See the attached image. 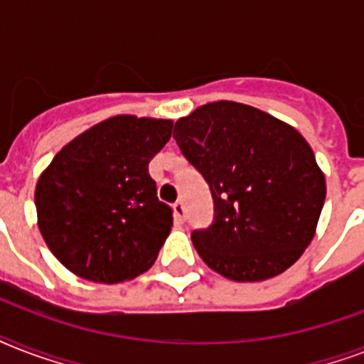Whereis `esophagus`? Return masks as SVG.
Listing matches in <instances>:
<instances>
[{"label": "esophagus", "instance_id": "1", "mask_svg": "<svg viewBox=\"0 0 364 364\" xmlns=\"http://www.w3.org/2000/svg\"><path fill=\"white\" fill-rule=\"evenodd\" d=\"M173 215L179 223H185V204H183L181 200L173 204Z\"/></svg>", "mask_w": 364, "mask_h": 364}]
</instances>
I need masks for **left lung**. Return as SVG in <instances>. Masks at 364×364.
Returning <instances> with one entry per match:
<instances>
[{
	"mask_svg": "<svg viewBox=\"0 0 364 364\" xmlns=\"http://www.w3.org/2000/svg\"><path fill=\"white\" fill-rule=\"evenodd\" d=\"M173 137L215 204L213 225L193 232L205 264L232 282H264L293 266L316 236L327 194L302 134L221 100L181 117Z\"/></svg>",
	"mask_w": 364,
	"mask_h": 364,
	"instance_id": "obj_1",
	"label": "left lung"
}]
</instances>
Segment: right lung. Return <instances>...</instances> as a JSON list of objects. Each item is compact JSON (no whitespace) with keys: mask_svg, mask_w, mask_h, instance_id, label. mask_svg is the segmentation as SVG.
Listing matches in <instances>:
<instances>
[{"mask_svg":"<svg viewBox=\"0 0 364 364\" xmlns=\"http://www.w3.org/2000/svg\"><path fill=\"white\" fill-rule=\"evenodd\" d=\"M173 122L117 115L60 149L36 185L37 225L75 276L122 283L147 272L173 225L156 196L149 162Z\"/></svg>","mask_w":364,"mask_h":364,"instance_id":"add662e5","label":"right lung"}]
</instances>
